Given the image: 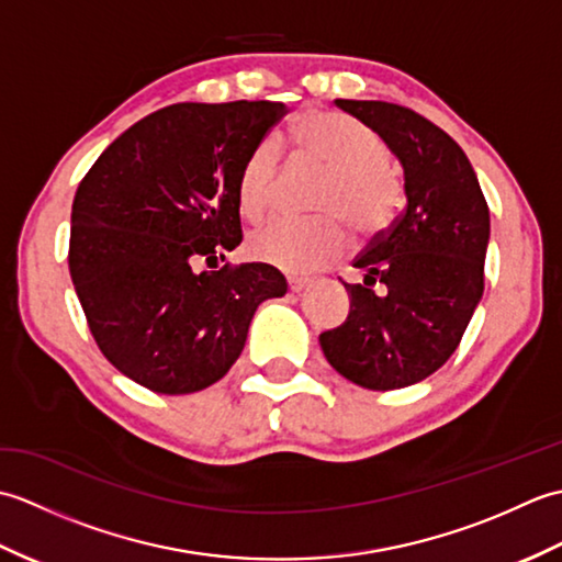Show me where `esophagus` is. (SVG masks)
<instances>
[{
    "label": "esophagus",
    "instance_id": "34e87169",
    "mask_svg": "<svg viewBox=\"0 0 562 562\" xmlns=\"http://www.w3.org/2000/svg\"><path fill=\"white\" fill-rule=\"evenodd\" d=\"M308 284H312V280L308 278H290L288 280V288H290V294H300V292H304Z\"/></svg>",
    "mask_w": 562,
    "mask_h": 562
}]
</instances>
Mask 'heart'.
<instances>
[{"label": "heart", "mask_w": 562, "mask_h": 562, "mask_svg": "<svg viewBox=\"0 0 562 562\" xmlns=\"http://www.w3.org/2000/svg\"><path fill=\"white\" fill-rule=\"evenodd\" d=\"M292 147L296 161L328 171L318 200L321 214H338L360 234H374L391 220L398 188L384 169L386 147L372 127L342 113H308L294 127ZM278 161V147L270 139L248 154L236 186L246 220L258 222L268 214ZM338 217L312 224L272 222L248 238V254L288 272L324 268L348 250V232Z\"/></svg>", "instance_id": "heart-1"}]
</instances>
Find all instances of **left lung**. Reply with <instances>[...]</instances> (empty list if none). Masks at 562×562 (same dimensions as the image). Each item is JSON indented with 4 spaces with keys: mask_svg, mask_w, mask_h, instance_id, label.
I'll return each instance as SVG.
<instances>
[{
    "mask_svg": "<svg viewBox=\"0 0 562 562\" xmlns=\"http://www.w3.org/2000/svg\"><path fill=\"white\" fill-rule=\"evenodd\" d=\"M403 169L405 210L374 236L345 284L350 314L318 336L338 374L372 391L413 386L459 348L483 296L491 212L473 166L445 130L386 101L336 99Z\"/></svg>",
    "mask_w": 562,
    "mask_h": 562,
    "instance_id": "obj_1",
    "label": "left lung"
}]
</instances>
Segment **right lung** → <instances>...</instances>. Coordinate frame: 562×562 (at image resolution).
Segmentation results:
<instances>
[{
    "label": "right lung",
    "mask_w": 562,
    "mask_h": 562,
    "mask_svg": "<svg viewBox=\"0 0 562 562\" xmlns=\"http://www.w3.org/2000/svg\"><path fill=\"white\" fill-rule=\"evenodd\" d=\"M288 113L272 101L166 105L79 183L69 274L93 340L135 384L166 396L212 386L241 355L256 308L288 292L266 262L198 272L241 244L238 176Z\"/></svg>",
    "instance_id": "add662e5"
}]
</instances>
